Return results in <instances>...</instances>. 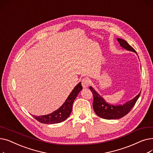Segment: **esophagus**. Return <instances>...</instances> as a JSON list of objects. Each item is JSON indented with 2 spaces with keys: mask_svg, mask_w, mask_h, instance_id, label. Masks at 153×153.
I'll list each match as a JSON object with an SVG mask.
<instances>
[{
  "mask_svg": "<svg viewBox=\"0 0 153 153\" xmlns=\"http://www.w3.org/2000/svg\"><path fill=\"white\" fill-rule=\"evenodd\" d=\"M82 85L83 87V88H87L89 86V84H90V81H89V79L88 78H84L82 80Z\"/></svg>",
  "mask_w": 153,
  "mask_h": 153,
  "instance_id": "esophagus-1",
  "label": "esophagus"
}]
</instances>
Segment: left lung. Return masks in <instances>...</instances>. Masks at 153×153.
Returning a JSON list of instances; mask_svg holds the SVG:
<instances>
[{"mask_svg": "<svg viewBox=\"0 0 153 153\" xmlns=\"http://www.w3.org/2000/svg\"><path fill=\"white\" fill-rule=\"evenodd\" d=\"M117 39L121 47L128 51L134 52L138 55L136 51L125 39L118 38ZM89 89L92 92L94 96L93 108L94 111L99 117L107 120H116L125 116L127 114L129 113V111L134 107L141 94L140 92L133 99L125 102L123 105H114L107 103L92 87L90 86Z\"/></svg>", "mask_w": 153, "mask_h": 153, "instance_id": "obj_1", "label": "left lung"}]
</instances>
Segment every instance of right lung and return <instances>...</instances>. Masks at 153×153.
I'll return each instance as SVG.
<instances>
[{
  "mask_svg": "<svg viewBox=\"0 0 153 153\" xmlns=\"http://www.w3.org/2000/svg\"><path fill=\"white\" fill-rule=\"evenodd\" d=\"M82 87L81 85V82H80L76 86H75L65 102L58 109L48 115L32 116L38 122L45 124H55L64 122L69 117L72 108V104L79 92L82 91Z\"/></svg>",
  "mask_w": 153,
  "mask_h": 153,
  "instance_id": "obj_1",
  "label": "right lung"
}]
</instances>
